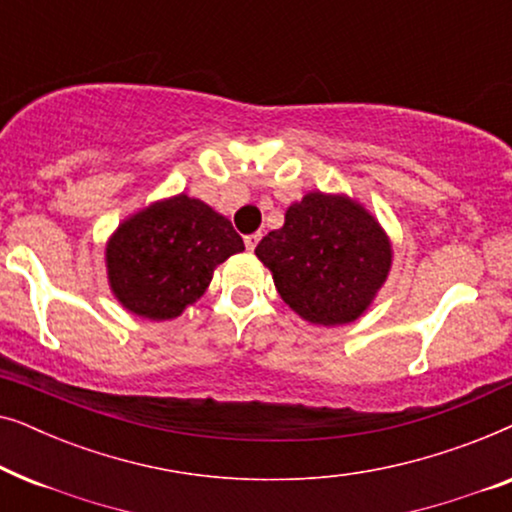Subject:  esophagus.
Wrapping results in <instances>:
<instances>
[{
	"label": "esophagus",
	"mask_w": 512,
	"mask_h": 512,
	"mask_svg": "<svg viewBox=\"0 0 512 512\" xmlns=\"http://www.w3.org/2000/svg\"><path fill=\"white\" fill-rule=\"evenodd\" d=\"M261 233H251V235H247V237H244V244H247V249L249 251H254L256 249V244L258 242H261Z\"/></svg>",
	"instance_id": "1"
}]
</instances>
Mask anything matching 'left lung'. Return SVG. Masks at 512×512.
<instances>
[{"instance_id": "8db88e82", "label": "left lung", "mask_w": 512, "mask_h": 512, "mask_svg": "<svg viewBox=\"0 0 512 512\" xmlns=\"http://www.w3.org/2000/svg\"><path fill=\"white\" fill-rule=\"evenodd\" d=\"M256 256L300 319L342 326L373 305L391 272L394 247L359 200L310 191L286 207L284 226L258 242Z\"/></svg>"}]
</instances>
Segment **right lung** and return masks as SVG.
Here are the masks:
<instances>
[{
	"label": "right lung",
	"mask_w": 512,
	"mask_h": 512,
	"mask_svg": "<svg viewBox=\"0 0 512 512\" xmlns=\"http://www.w3.org/2000/svg\"><path fill=\"white\" fill-rule=\"evenodd\" d=\"M244 251L233 223L186 193L153 200L118 223L104 247L107 282L130 314L181 317L205 296L214 270Z\"/></svg>",
	"instance_id": "right-lung-1"
}]
</instances>
